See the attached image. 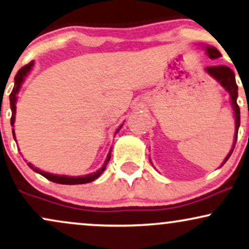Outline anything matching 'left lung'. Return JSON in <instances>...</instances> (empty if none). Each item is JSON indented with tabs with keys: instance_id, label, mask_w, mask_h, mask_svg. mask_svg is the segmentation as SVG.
<instances>
[{
	"instance_id": "8db88e82",
	"label": "left lung",
	"mask_w": 249,
	"mask_h": 249,
	"mask_svg": "<svg viewBox=\"0 0 249 249\" xmlns=\"http://www.w3.org/2000/svg\"><path fill=\"white\" fill-rule=\"evenodd\" d=\"M207 55L209 56V58L215 59L221 57V53L217 50L215 47H206ZM206 71L208 72L210 75H213L216 80H218L223 87L228 90L230 94V97H231V103L232 107H233L234 110V116H235V133H234V142L233 146H232L231 150L228 154V156L225 157V160L223 161L222 165L225 164V162L228 161L229 157L231 156L232 152H233L235 142H237L238 138V130L239 126H240V109H239V106L237 103V97H238V86L237 83H235V75L234 72L231 70L229 67H225V65H217V67H207ZM221 165V166H222Z\"/></svg>"
}]
</instances>
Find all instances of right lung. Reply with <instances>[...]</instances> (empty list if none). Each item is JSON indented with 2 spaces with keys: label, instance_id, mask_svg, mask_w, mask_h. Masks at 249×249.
<instances>
[{
  "label": "right lung",
  "instance_id": "obj_1",
  "mask_svg": "<svg viewBox=\"0 0 249 249\" xmlns=\"http://www.w3.org/2000/svg\"><path fill=\"white\" fill-rule=\"evenodd\" d=\"M33 67V62H30L28 64L25 65L20 69L19 71L17 72V74H16L15 77V87L14 89H12V92L10 94V107H11V111H12V115H11V125L14 126V123H15V115H16V101H17V96H16V94L18 93V90H19V87L21 83L24 81V78L26 77V74L30 72L31 69ZM123 125H121V127ZM119 127V128H121ZM119 128L117 131H116V133L119 131ZM12 134H14V138H15V130L12 128ZM110 157H111V150H110L109 154H108V157H107L105 164L101 169L97 170L96 172H94V174H90V175H87V176H84V177H68V176H58V175H53V174H48V172H45V171H41L40 169H37L34 166L33 164H31V163H27L28 166H30L31 169H33L34 171L37 172V174L42 175L43 177L48 179L50 181H54V182H57V184H65V185H77V184H86V182H90L93 180H95L96 178L100 177V175L102 174L103 171H105L106 168H107V164H108Z\"/></svg>",
  "mask_w": 249,
  "mask_h": 249
}]
</instances>
